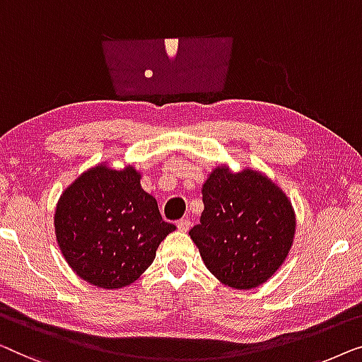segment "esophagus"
Returning <instances> with one entry per match:
<instances>
[{"label": "esophagus", "instance_id": "1", "mask_svg": "<svg viewBox=\"0 0 362 362\" xmlns=\"http://www.w3.org/2000/svg\"><path fill=\"white\" fill-rule=\"evenodd\" d=\"M190 226H192V221L188 220V218H182V220L177 221V228H179L180 231H188L190 230Z\"/></svg>", "mask_w": 362, "mask_h": 362}]
</instances>
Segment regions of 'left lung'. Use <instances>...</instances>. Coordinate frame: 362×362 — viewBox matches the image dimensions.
<instances>
[{
    "mask_svg": "<svg viewBox=\"0 0 362 362\" xmlns=\"http://www.w3.org/2000/svg\"><path fill=\"white\" fill-rule=\"evenodd\" d=\"M200 225L188 234L208 271L233 288H254L271 279L288 256L295 213L266 175L216 167L203 183Z\"/></svg>",
    "mask_w": 362,
    "mask_h": 362,
    "instance_id": "obj_1",
    "label": "left lung"
}]
</instances>
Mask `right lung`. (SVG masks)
Here are the masks:
<instances>
[{
  "label": "right lung",
  "instance_id": "obj_1",
  "mask_svg": "<svg viewBox=\"0 0 362 362\" xmlns=\"http://www.w3.org/2000/svg\"><path fill=\"white\" fill-rule=\"evenodd\" d=\"M65 261L83 281L121 288L151 266L167 234L154 197L141 188L134 167L96 165L62 193L54 216Z\"/></svg>",
  "mask_w": 362,
  "mask_h": 362
}]
</instances>
